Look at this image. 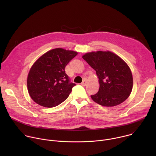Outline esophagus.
<instances>
[{
    "label": "esophagus",
    "mask_w": 156,
    "mask_h": 156,
    "mask_svg": "<svg viewBox=\"0 0 156 156\" xmlns=\"http://www.w3.org/2000/svg\"><path fill=\"white\" fill-rule=\"evenodd\" d=\"M87 80H86V79H84V80H83V82L81 83V84H82L83 86H86V85L87 84Z\"/></svg>",
    "instance_id": "1"
}]
</instances>
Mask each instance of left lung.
<instances>
[{
  "instance_id": "8db88e82",
  "label": "left lung",
  "mask_w": 156,
  "mask_h": 156,
  "mask_svg": "<svg viewBox=\"0 0 156 156\" xmlns=\"http://www.w3.org/2000/svg\"><path fill=\"white\" fill-rule=\"evenodd\" d=\"M96 70L99 91L92 99L104 107H113L124 102L130 95L133 84L131 71L119 55L108 51L87 52L82 56Z\"/></svg>"
}]
</instances>
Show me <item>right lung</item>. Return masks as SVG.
Returning a JSON list of instances; mask_svg holds the SVG:
<instances>
[{
	"mask_svg": "<svg viewBox=\"0 0 156 156\" xmlns=\"http://www.w3.org/2000/svg\"><path fill=\"white\" fill-rule=\"evenodd\" d=\"M78 52L55 48L42 55L32 65L27 88L31 99L45 107H55L67 98L75 83H70L65 68Z\"/></svg>",
	"mask_w": 156,
	"mask_h": 156,
	"instance_id": "right-lung-1",
	"label": "right lung"
}]
</instances>
